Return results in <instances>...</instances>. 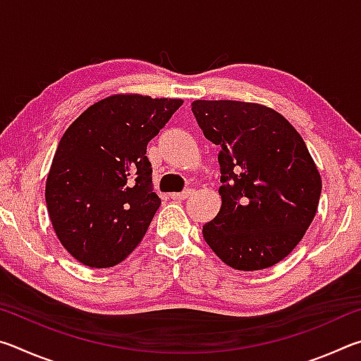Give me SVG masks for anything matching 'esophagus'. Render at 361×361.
Listing matches in <instances>:
<instances>
[{
	"label": "esophagus",
	"instance_id": "34e87169",
	"mask_svg": "<svg viewBox=\"0 0 361 361\" xmlns=\"http://www.w3.org/2000/svg\"><path fill=\"white\" fill-rule=\"evenodd\" d=\"M191 194H192V189H186V191H183V192H173V194H170V197L175 199V200H185V199H188Z\"/></svg>",
	"mask_w": 361,
	"mask_h": 361
}]
</instances>
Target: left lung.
<instances>
[{"label": "left lung", "mask_w": 361, "mask_h": 361, "mask_svg": "<svg viewBox=\"0 0 361 361\" xmlns=\"http://www.w3.org/2000/svg\"><path fill=\"white\" fill-rule=\"evenodd\" d=\"M192 113L218 145L221 209L202 234L219 259L259 271L286 258L319 207L322 178L302 137L258 103L195 100Z\"/></svg>", "instance_id": "left-lung-1"}]
</instances>
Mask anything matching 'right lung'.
Returning <instances> with one entry per match:
<instances>
[{"label": "right lung", "instance_id": "add662e5", "mask_svg": "<svg viewBox=\"0 0 361 361\" xmlns=\"http://www.w3.org/2000/svg\"><path fill=\"white\" fill-rule=\"evenodd\" d=\"M181 105L180 99L111 95L63 133L46 204L60 243L84 266L113 267L142 242L161 205L146 146Z\"/></svg>", "mask_w": 361, "mask_h": 361}]
</instances>
